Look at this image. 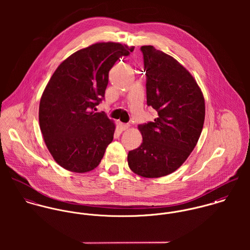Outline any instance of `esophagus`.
<instances>
[{
  "label": "esophagus",
  "instance_id": "34e87169",
  "mask_svg": "<svg viewBox=\"0 0 250 250\" xmlns=\"http://www.w3.org/2000/svg\"><path fill=\"white\" fill-rule=\"evenodd\" d=\"M129 124H126V123H119V127H120V130L121 131H126L128 128H129Z\"/></svg>",
  "mask_w": 250,
  "mask_h": 250
}]
</instances>
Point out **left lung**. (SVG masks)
I'll return each mask as SVG.
<instances>
[{
	"instance_id": "1",
	"label": "left lung",
	"mask_w": 250,
	"mask_h": 250,
	"mask_svg": "<svg viewBox=\"0 0 250 250\" xmlns=\"http://www.w3.org/2000/svg\"><path fill=\"white\" fill-rule=\"evenodd\" d=\"M147 106L154 121L139 125L143 143L128 154L129 167L146 178L168 175L194 149L205 119L204 97L197 83L172 57L143 46Z\"/></svg>"
}]
</instances>
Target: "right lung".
<instances>
[{
	"label": "right lung",
	"mask_w": 250,
	"mask_h": 250,
	"mask_svg": "<svg viewBox=\"0 0 250 250\" xmlns=\"http://www.w3.org/2000/svg\"><path fill=\"white\" fill-rule=\"evenodd\" d=\"M134 47L96 43L74 53L51 77L39 104V126L51 155L63 168L83 173L94 169L113 140L115 126L104 111L108 72Z\"/></svg>",
	"instance_id": "1"
}]
</instances>
